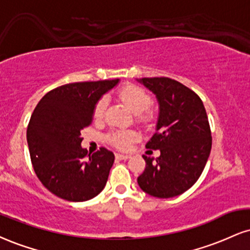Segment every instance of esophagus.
<instances>
[{"mask_svg":"<svg viewBox=\"0 0 250 250\" xmlns=\"http://www.w3.org/2000/svg\"><path fill=\"white\" fill-rule=\"evenodd\" d=\"M115 157L117 159H128L130 158V155H125V154H116Z\"/></svg>","mask_w":250,"mask_h":250,"instance_id":"1","label":"esophagus"}]
</instances>
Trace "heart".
I'll return each mask as SVG.
<instances>
[{"mask_svg": "<svg viewBox=\"0 0 250 250\" xmlns=\"http://www.w3.org/2000/svg\"><path fill=\"white\" fill-rule=\"evenodd\" d=\"M120 99L123 104L128 107L131 113L138 114L141 120L148 121L151 119V115L148 112H144L149 107L151 98L144 91L143 88L138 86H127L120 92ZM107 107V99L101 98L96 102L94 107V117L101 119ZM138 137V134L133 130H116L109 135V141L114 146L120 149L128 148L129 144Z\"/></svg>", "mask_w": 250, "mask_h": 250, "instance_id": "obj_1", "label": "heart"}]
</instances>
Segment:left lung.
Returning <instances> with one entry per match:
<instances>
[{"mask_svg": "<svg viewBox=\"0 0 250 250\" xmlns=\"http://www.w3.org/2000/svg\"><path fill=\"white\" fill-rule=\"evenodd\" d=\"M156 96L158 117L146 148L157 158L143 156L146 169L137 178L141 190L156 198L184 193L197 182L209 157L212 137L203 101L193 91L169 78L136 79Z\"/></svg>", "mask_w": 250, "mask_h": 250, "instance_id": "8db88e82", "label": "left lung"}]
</instances>
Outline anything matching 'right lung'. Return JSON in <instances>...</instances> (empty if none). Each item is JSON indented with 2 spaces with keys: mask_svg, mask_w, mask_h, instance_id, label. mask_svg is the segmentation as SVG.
<instances>
[{
  "mask_svg": "<svg viewBox=\"0 0 250 250\" xmlns=\"http://www.w3.org/2000/svg\"><path fill=\"white\" fill-rule=\"evenodd\" d=\"M120 80L62 85L46 93L30 119L26 140L34 170L45 188L68 201H86L106 186L115 156L110 150L89 154L81 130L92 125L94 107Z\"/></svg>",
  "mask_w": 250,
  "mask_h": 250,
  "instance_id": "add662e5",
  "label": "right lung"
}]
</instances>
